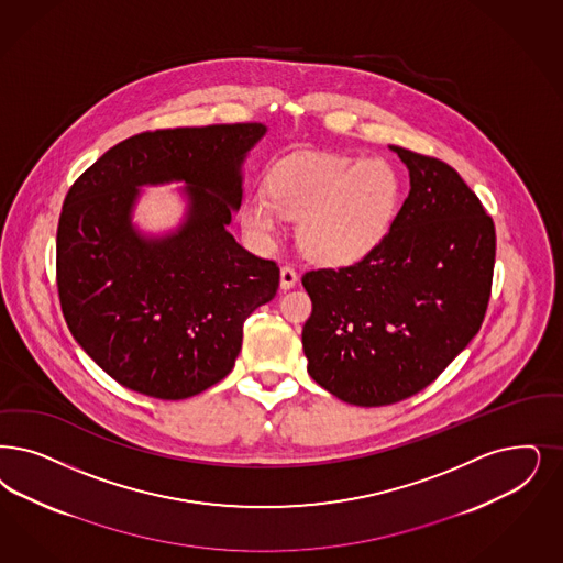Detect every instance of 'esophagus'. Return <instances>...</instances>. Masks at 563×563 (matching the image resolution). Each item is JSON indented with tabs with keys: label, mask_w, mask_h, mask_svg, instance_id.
I'll list each match as a JSON object with an SVG mask.
<instances>
[{
	"label": "esophagus",
	"mask_w": 563,
	"mask_h": 563,
	"mask_svg": "<svg viewBox=\"0 0 563 563\" xmlns=\"http://www.w3.org/2000/svg\"><path fill=\"white\" fill-rule=\"evenodd\" d=\"M297 272L291 266H285V268H280V289L283 291H287V289H292L295 285H297Z\"/></svg>",
	"instance_id": "esophagus-1"
}]
</instances>
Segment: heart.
<instances>
[{"label": "heart", "instance_id": "obj_1", "mask_svg": "<svg viewBox=\"0 0 563 563\" xmlns=\"http://www.w3.org/2000/svg\"><path fill=\"white\" fill-rule=\"evenodd\" d=\"M404 195V175L387 157L301 152L278 162L268 194L247 195L239 213L260 245H271L280 216L297 218V243L311 260L347 266L385 241Z\"/></svg>", "mask_w": 563, "mask_h": 563}]
</instances>
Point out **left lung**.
<instances>
[{
    "label": "left lung",
    "instance_id": "1",
    "mask_svg": "<svg viewBox=\"0 0 563 563\" xmlns=\"http://www.w3.org/2000/svg\"><path fill=\"white\" fill-rule=\"evenodd\" d=\"M409 195L385 241L339 271L303 274L308 372L345 404L380 408L428 387L485 320L495 224L449 164L390 145Z\"/></svg>",
    "mask_w": 563,
    "mask_h": 563
}]
</instances>
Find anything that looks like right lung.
<instances>
[{
	"instance_id": "right-lung-1",
	"label": "right lung",
	"mask_w": 563,
	"mask_h": 563,
	"mask_svg": "<svg viewBox=\"0 0 563 563\" xmlns=\"http://www.w3.org/2000/svg\"><path fill=\"white\" fill-rule=\"evenodd\" d=\"M260 122L129 136L64 199L56 241L59 306L78 345L122 387L187 399L234 366L243 322L278 289L276 262L227 231L243 197L241 166ZM183 179L188 213L175 234L132 227L137 187Z\"/></svg>"
}]
</instances>
